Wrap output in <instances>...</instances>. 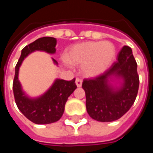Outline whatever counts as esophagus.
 I'll return each mask as SVG.
<instances>
[{
  "label": "esophagus",
  "mask_w": 153,
  "mask_h": 153,
  "mask_svg": "<svg viewBox=\"0 0 153 153\" xmlns=\"http://www.w3.org/2000/svg\"><path fill=\"white\" fill-rule=\"evenodd\" d=\"M75 83H76L77 87H81L82 86V79L79 78H77L75 79Z\"/></svg>",
  "instance_id": "obj_1"
}]
</instances>
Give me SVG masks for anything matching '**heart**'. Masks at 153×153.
Here are the masks:
<instances>
[{"label": "heart", "mask_w": 153, "mask_h": 153, "mask_svg": "<svg viewBox=\"0 0 153 153\" xmlns=\"http://www.w3.org/2000/svg\"><path fill=\"white\" fill-rule=\"evenodd\" d=\"M115 55V47L109 42H85L74 46L67 55V60L73 65H83V73L93 77L110 66Z\"/></svg>", "instance_id": "heart-1"}]
</instances>
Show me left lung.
Here are the masks:
<instances>
[{
  "label": "left lung",
  "instance_id": "1",
  "mask_svg": "<svg viewBox=\"0 0 153 153\" xmlns=\"http://www.w3.org/2000/svg\"><path fill=\"white\" fill-rule=\"evenodd\" d=\"M112 75L121 76L123 86L115 90L108 84ZM139 78L137 63L131 48L124 46L117 61L106 72L94 78L84 79L82 87L86 94L87 111L93 120L111 122L118 120L130 109L138 94Z\"/></svg>",
  "mask_w": 153,
  "mask_h": 153
}]
</instances>
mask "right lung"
<instances>
[{
    "label": "right lung",
    "mask_w": 153,
    "mask_h": 153,
    "mask_svg": "<svg viewBox=\"0 0 153 153\" xmlns=\"http://www.w3.org/2000/svg\"><path fill=\"white\" fill-rule=\"evenodd\" d=\"M56 39L51 37H43L28 44L22 50L21 56L15 66V74L13 81V92L19 110L30 121L38 125H47L58 121L63 115L65 105L68 97L77 88L75 79L70 81L56 79L47 93L38 98L31 99L22 91L19 81V69L22 61L28 54L34 51H44L47 53L56 52ZM53 61L57 64V61Z\"/></svg>",
    "instance_id": "1"
}]
</instances>
